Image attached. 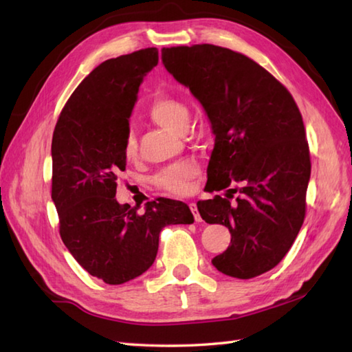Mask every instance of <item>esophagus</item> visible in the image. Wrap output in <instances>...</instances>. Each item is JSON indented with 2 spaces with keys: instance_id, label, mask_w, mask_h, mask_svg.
<instances>
[{
  "instance_id": "obj_1",
  "label": "esophagus",
  "mask_w": 352,
  "mask_h": 352,
  "mask_svg": "<svg viewBox=\"0 0 352 352\" xmlns=\"http://www.w3.org/2000/svg\"><path fill=\"white\" fill-rule=\"evenodd\" d=\"M189 207H190V212L193 213V218H195V221H197V222H199V221H201V216H199V212H198V207H197V204H195V203H190V204H189Z\"/></svg>"
}]
</instances>
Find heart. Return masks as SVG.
<instances>
[{"label":"heart","mask_w":352,"mask_h":352,"mask_svg":"<svg viewBox=\"0 0 352 352\" xmlns=\"http://www.w3.org/2000/svg\"><path fill=\"white\" fill-rule=\"evenodd\" d=\"M149 118L155 124L164 129L182 133L189 122V110L183 101L169 95L155 96L153 102L149 104ZM136 139L130 133L125 139L124 154L126 159H133L136 155ZM199 174V166L193 160H182L175 164L164 168L155 177V184L174 195H186L192 189L193 180Z\"/></svg>","instance_id":"heart-1"}]
</instances>
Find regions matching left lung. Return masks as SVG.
Returning a JSON list of instances; mask_svg holds the SVG:
<instances>
[{
    "mask_svg": "<svg viewBox=\"0 0 352 352\" xmlns=\"http://www.w3.org/2000/svg\"><path fill=\"white\" fill-rule=\"evenodd\" d=\"M162 60L203 104L214 134L206 189L228 190L197 206L231 242L213 266L241 280L271 271L300 233L311 170L294 96L252 58L216 45L163 48Z\"/></svg>",
    "mask_w": 352,
    "mask_h": 352,
    "instance_id": "left-lung-1",
    "label": "left lung"
}]
</instances>
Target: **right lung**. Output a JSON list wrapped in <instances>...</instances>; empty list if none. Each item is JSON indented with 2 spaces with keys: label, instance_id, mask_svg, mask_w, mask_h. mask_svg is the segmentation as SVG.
<instances>
[{
  "label": "right lung",
  "instance_id": "obj_1",
  "mask_svg": "<svg viewBox=\"0 0 352 352\" xmlns=\"http://www.w3.org/2000/svg\"><path fill=\"white\" fill-rule=\"evenodd\" d=\"M157 63V48H145L96 66L66 101L52 134L51 198L60 237L80 266L107 284L148 271L160 231L193 222L182 201H149L139 213L115 198L126 164L129 118L142 80Z\"/></svg>",
  "mask_w": 352,
  "mask_h": 352
}]
</instances>
